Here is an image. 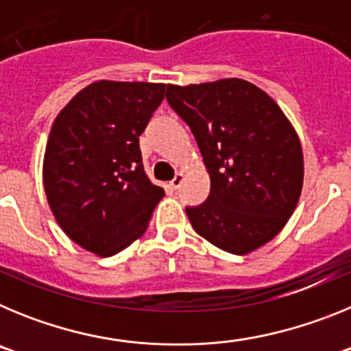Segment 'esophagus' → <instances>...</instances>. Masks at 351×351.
I'll list each match as a JSON object with an SVG mask.
<instances>
[{
    "instance_id": "34e87169",
    "label": "esophagus",
    "mask_w": 351,
    "mask_h": 351,
    "mask_svg": "<svg viewBox=\"0 0 351 351\" xmlns=\"http://www.w3.org/2000/svg\"><path fill=\"white\" fill-rule=\"evenodd\" d=\"M182 181H184V176H182L181 172H178L176 176H173L172 181H170V186H172L173 190H178V188H181Z\"/></svg>"
}]
</instances>
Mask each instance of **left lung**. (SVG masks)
<instances>
[{
	"label": "left lung",
	"instance_id": "1",
	"mask_svg": "<svg viewBox=\"0 0 351 351\" xmlns=\"http://www.w3.org/2000/svg\"><path fill=\"white\" fill-rule=\"evenodd\" d=\"M167 101L190 126L210 176L206 202L186 207L210 244L246 255L280 234L299 202L302 149L267 93L241 79L167 86Z\"/></svg>",
	"mask_w": 351,
	"mask_h": 351
}]
</instances>
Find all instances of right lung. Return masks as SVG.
Masks as SVG:
<instances>
[{"mask_svg":"<svg viewBox=\"0 0 351 351\" xmlns=\"http://www.w3.org/2000/svg\"><path fill=\"white\" fill-rule=\"evenodd\" d=\"M165 84L100 80L58 114L43 156V186L64 234L100 256L147 228L165 191L145 176L138 137L165 98Z\"/></svg>","mask_w":351,"mask_h":351,"instance_id":"1","label":"right lung"}]
</instances>
